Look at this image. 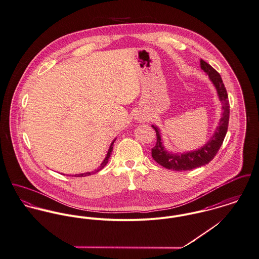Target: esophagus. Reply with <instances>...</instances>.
<instances>
[{
	"mask_svg": "<svg viewBox=\"0 0 259 259\" xmlns=\"http://www.w3.org/2000/svg\"><path fill=\"white\" fill-rule=\"evenodd\" d=\"M136 119H137L138 121L143 122V121L145 120V118H144V116H143L142 114H137V115H136Z\"/></svg>",
	"mask_w": 259,
	"mask_h": 259,
	"instance_id": "obj_1",
	"label": "esophagus"
}]
</instances>
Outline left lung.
Here are the masks:
<instances>
[{"instance_id":"1","label":"left lung","mask_w":259,"mask_h":259,"mask_svg":"<svg viewBox=\"0 0 259 259\" xmlns=\"http://www.w3.org/2000/svg\"><path fill=\"white\" fill-rule=\"evenodd\" d=\"M200 63L201 68L209 75L211 81L213 83L218 91L219 98L223 103V118H221V121L219 123L220 125L218 126L217 132L212 136L211 141L206 145H204L201 149H198L196 151L180 155L171 154L165 150L160 139L159 131L157 130V127L152 125V127L155 130L157 140L155 146L151 149L152 158L158 164L174 171H187L195 169L197 167H201L203 165L208 164L218 153L228 132L230 119V101L222 77L218 71L213 69L210 64H208L203 59L200 60Z\"/></svg>"}]
</instances>
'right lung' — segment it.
Returning a JSON list of instances; mask_svg holds the SVG:
<instances>
[{
	"instance_id": "right-lung-1",
	"label": "right lung",
	"mask_w": 259,
	"mask_h": 259,
	"mask_svg": "<svg viewBox=\"0 0 259 259\" xmlns=\"http://www.w3.org/2000/svg\"><path fill=\"white\" fill-rule=\"evenodd\" d=\"M116 141V140H115ZM115 141L112 142V144H111V146H110V148H109V151H108V154H107V156H106V158H105V160L102 162V164L101 166L94 171V172H87V173H83V174H77V175H75V177H83V176H89V175H91V174H93V173H96V172H98V171H100L101 169H103L107 163H108V161H109V158H110V156H111V153H112V151H113V145H114V142Z\"/></svg>"
}]
</instances>
